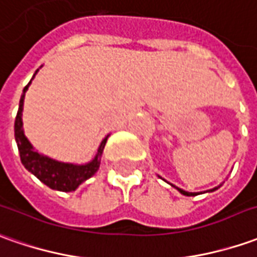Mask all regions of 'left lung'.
I'll return each mask as SVG.
<instances>
[{"label":"left lung","instance_id":"8db88e82","mask_svg":"<svg viewBox=\"0 0 257 257\" xmlns=\"http://www.w3.org/2000/svg\"><path fill=\"white\" fill-rule=\"evenodd\" d=\"M176 188H177V187H176ZM177 190H179L180 193H181L183 195H188V197H191V195H197L195 193H187V191H184V190H181V188H177Z\"/></svg>","mask_w":257,"mask_h":257}]
</instances>
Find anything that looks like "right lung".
Segmentation results:
<instances>
[{"mask_svg": "<svg viewBox=\"0 0 257 257\" xmlns=\"http://www.w3.org/2000/svg\"><path fill=\"white\" fill-rule=\"evenodd\" d=\"M29 84L24 88V94H22L21 101H19L18 114L15 118V141L18 145L21 162L25 166L28 172L35 174L48 187L59 190V191H66V193L74 191L83 181L90 179L98 170L99 156H101L102 149L105 146L106 138L99 145L97 156L88 165L76 166L69 165V163H60V162L52 160V159L38 153L33 149L29 141L26 139V136L24 135V129H22V108H24L25 92L28 91Z\"/></svg>", "mask_w": 257, "mask_h": 257, "instance_id": "add662e5", "label": "right lung"}]
</instances>
